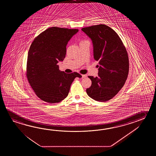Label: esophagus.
Wrapping results in <instances>:
<instances>
[{"instance_id": "1", "label": "esophagus", "mask_w": 156, "mask_h": 156, "mask_svg": "<svg viewBox=\"0 0 156 156\" xmlns=\"http://www.w3.org/2000/svg\"><path fill=\"white\" fill-rule=\"evenodd\" d=\"M86 76H87L86 75H82V77H83V78H85V77H86Z\"/></svg>"}]
</instances>
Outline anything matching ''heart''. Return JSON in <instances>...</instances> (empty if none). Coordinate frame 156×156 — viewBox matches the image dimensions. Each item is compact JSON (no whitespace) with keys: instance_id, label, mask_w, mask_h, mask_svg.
Returning a JSON list of instances; mask_svg holds the SVG:
<instances>
[{"instance_id":"heart-1","label":"heart","mask_w":156,"mask_h":156,"mask_svg":"<svg viewBox=\"0 0 156 156\" xmlns=\"http://www.w3.org/2000/svg\"><path fill=\"white\" fill-rule=\"evenodd\" d=\"M85 41H86V40H83V41H81L80 42V43H81V42H85Z\"/></svg>"}]
</instances>
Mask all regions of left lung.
I'll return each mask as SVG.
<instances>
[{"instance_id": "left-lung-1", "label": "left lung", "mask_w": 156, "mask_h": 156, "mask_svg": "<svg viewBox=\"0 0 156 156\" xmlns=\"http://www.w3.org/2000/svg\"><path fill=\"white\" fill-rule=\"evenodd\" d=\"M81 30L92 40L94 57L100 65L98 76H88L92 83L86 93L96 101H107L116 95L126 81L129 73L126 48L118 34L105 24Z\"/></svg>"}]
</instances>
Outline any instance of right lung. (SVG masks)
<instances>
[{
  "label": "right lung",
  "mask_w": 156,
  "mask_h": 156,
  "mask_svg": "<svg viewBox=\"0 0 156 156\" xmlns=\"http://www.w3.org/2000/svg\"><path fill=\"white\" fill-rule=\"evenodd\" d=\"M77 29L53 27L37 36L28 53L26 76L30 85L40 99L47 103H59L66 98L74 79L82 76L77 73L60 71L58 61H63L69 40Z\"/></svg>",
  "instance_id": "right-lung-1"
}]
</instances>
